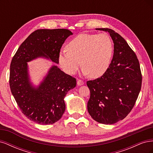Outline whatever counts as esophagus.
Returning <instances> with one entry per match:
<instances>
[{
    "label": "esophagus",
    "mask_w": 153,
    "mask_h": 153,
    "mask_svg": "<svg viewBox=\"0 0 153 153\" xmlns=\"http://www.w3.org/2000/svg\"><path fill=\"white\" fill-rule=\"evenodd\" d=\"M84 84V82L82 81V80H77V85H82Z\"/></svg>",
    "instance_id": "1"
}]
</instances>
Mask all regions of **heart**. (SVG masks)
Masks as SVG:
<instances>
[{"label":"heart","mask_w":153,"mask_h":153,"mask_svg":"<svg viewBox=\"0 0 153 153\" xmlns=\"http://www.w3.org/2000/svg\"><path fill=\"white\" fill-rule=\"evenodd\" d=\"M66 47L67 51L59 53L58 61L68 75H75L82 64L85 75L98 78L108 70L112 61L114 46L107 34H78Z\"/></svg>","instance_id":"1"}]
</instances>
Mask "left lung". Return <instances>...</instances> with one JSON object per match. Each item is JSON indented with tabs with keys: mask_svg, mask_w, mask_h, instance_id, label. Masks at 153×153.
<instances>
[{
	"mask_svg": "<svg viewBox=\"0 0 153 153\" xmlns=\"http://www.w3.org/2000/svg\"><path fill=\"white\" fill-rule=\"evenodd\" d=\"M114 42V55L108 70L87 82L91 95L87 110L96 121L112 124L126 117L135 104L142 85L139 61L121 36L108 28Z\"/></svg>",
	"mask_w": 153,
	"mask_h": 153,
	"instance_id": "8db88e82",
	"label": "left lung"
}]
</instances>
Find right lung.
Here are the masks:
<instances>
[{"label": "right lung", "mask_w": 153, "mask_h": 153, "mask_svg": "<svg viewBox=\"0 0 153 153\" xmlns=\"http://www.w3.org/2000/svg\"><path fill=\"white\" fill-rule=\"evenodd\" d=\"M73 33L68 29H38L18 48L10 65L11 93L22 113L39 124L58 121L66 109L64 97L75 87V78L52 66L43 80L35 87L30 80L27 62L39 57L59 64L58 54L65 40Z\"/></svg>", "instance_id": "obj_1"}]
</instances>
